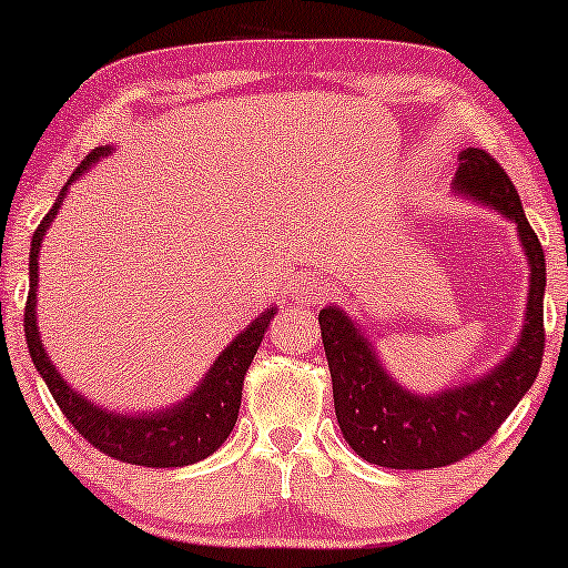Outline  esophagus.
<instances>
[{
    "label": "esophagus",
    "instance_id": "1",
    "mask_svg": "<svg viewBox=\"0 0 568 568\" xmlns=\"http://www.w3.org/2000/svg\"><path fill=\"white\" fill-rule=\"evenodd\" d=\"M293 298H296V304L317 306V304H323L325 298H328V288H325L321 280L304 277V280H298V283H296V291H293Z\"/></svg>",
    "mask_w": 568,
    "mask_h": 568
}]
</instances>
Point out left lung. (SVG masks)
Returning a JSON list of instances; mask_svg holds the SVG:
<instances>
[{
  "mask_svg": "<svg viewBox=\"0 0 568 568\" xmlns=\"http://www.w3.org/2000/svg\"><path fill=\"white\" fill-rule=\"evenodd\" d=\"M454 194L491 207L515 224L526 262L529 296L524 328L505 357L470 382L419 395L384 368L374 342L342 306H323V347L334 382L336 422L361 459L393 470H433L478 452L529 393L545 352V253L513 181L484 149H465L454 175Z\"/></svg>",
  "mask_w": 568,
  "mask_h": 568,
  "instance_id": "8db88e82",
  "label": "left lung"
}]
</instances>
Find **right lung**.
<instances>
[{
  "mask_svg": "<svg viewBox=\"0 0 568 568\" xmlns=\"http://www.w3.org/2000/svg\"><path fill=\"white\" fill-rule=\"evenodd\" d=\"M114 146H98L82 165L71 173L69 184L61 189L58 200L50 207L48 216L37 226L34 240H31L29 253V298H26L23 331L29 355L34 361L48 389L53 393L58 408L71 422V427L82 435L90 446L101 448L103 454L114 459L128 462V465L143 467H184L194 462L205 459L213 452H219L221 443L230 438L234 422L240 414V397H243V379L245 371L262 344L266 325L275 317L277 306H270L256 317L245 331L221 349V355L213 361V366L202 374L197 387L186 397H181L173 406H165L152 414H120V410L103 408L98 403L88 400L82 393H77L71 384L63 379L61 371L53 366L48 349H44L42 336L37 325V283H39V251H42L44 232L50 230L53 219L58 216V207L63 205L69 186L80 181L98 160L109 158Z\"/></svg>",
  "mask_w": 568,
  "mask_h": 568,
  "instance_id": "obj_1",
  "label": "right lung"
}]
</instances>
